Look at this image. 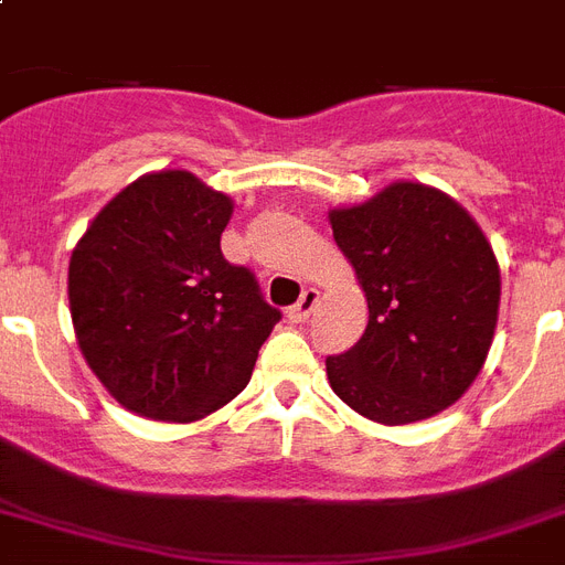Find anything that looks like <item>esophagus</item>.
I'll return each mask as SVG.
<instances>
[{"label": "esophagus", "mask_w": 565, "mask_h": 565, "mask_svg": "<svg viewBox=\"0 0 565 565\" xmlns=\"http://www.w3.org/2000/svg\"><path fill=\"white\" fill-rule=\"evenodd\" d=\"M317 301H319V290L317 287H308V290L301 292V299L287 310V317H290L292 322H305V319H310L313 308H317Z\"/></svg>", "instance_id": "obj_1"}]
</instances>
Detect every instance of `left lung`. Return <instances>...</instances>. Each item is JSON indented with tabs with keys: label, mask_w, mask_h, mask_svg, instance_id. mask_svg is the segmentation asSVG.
<instances>
[{
	"label": "left lung",
	"mask_w": 565,
	"mask_h": 565,
	"mask_svg": "<svg viewBox=\"0 0 565 565\" xmlns=\"http://www.w3.org/2000/svg\"><path fill=\"white\" fill-rule=\"evenodd\" d=\"M328 222L370 308L358 345L326 361L328 384L381 425L437 416L472 386L495 337L490 239L463 204L419 181H393Z\"/></svg>",
	"instance_id": "1"
}]
</instances>
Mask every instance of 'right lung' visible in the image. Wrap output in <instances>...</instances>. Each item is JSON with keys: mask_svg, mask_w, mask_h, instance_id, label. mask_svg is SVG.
I'll list each match as a JSON object with an SVG mask.
<instances>
[{"mask_svg": "<svg viewBox=\"0 0 565 565\" xmlns=\"http://www.w3.org/2000/svg\"><path fill=\"white\" fill-rule=\"evenodd\" d=\"M234 202L188 170L146 172L102 207L70 257L84 361L126 411L195 422L243 393L281 319L222 257Z\"/></svg>", "mask_w": 565, "mask_h": 565, "instance_id": "1", "label": "right lung"}]
</instances>
